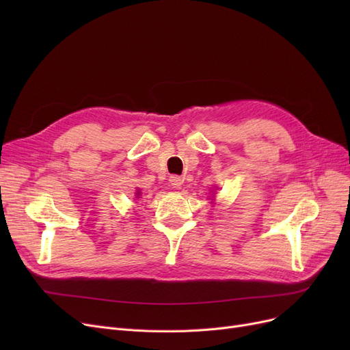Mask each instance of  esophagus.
Returning <instances> with one entry per match:
<instances>
[{
    "mask_svg": "<svg viewBox=\"0 0 350 350\" xmlns=\"http://www.w3.org/2000/svg\"><path fill=\"white\" fill-rule=\"evenodd\" d=\"M169 183H171V185L174 188H181L184 179L181 176H178V175H172L171 178H169Z\"/></svg>",
    "mask_w": 350,
    "mask_h": 350,
    "instance_id": "obj_1",
    "label": "esophagus"
}]
</instances>
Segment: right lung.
<instances>
[{"label": "right lung", "instance_id": "right-lung-1", "mask_svg": "<svg viewBox=\"0 0 350 350\" xmlns=\"http://www.w3.org/2000/svg\"><path fill=\"white\" fill-rule=\"evenodd\" d=\"M137 196H140V193H137Z\"/></svg>", "mask_w": 350, "mask_h": 350}]
</instances>
